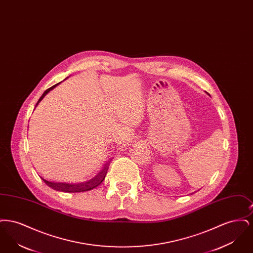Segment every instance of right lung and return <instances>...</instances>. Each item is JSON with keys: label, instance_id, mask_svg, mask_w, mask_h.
<instances>
[{"label": "right lung", "instance_id": "1", "mask_svg": "<svg viewBox=\"0 0 253 253\" xmlns=\"http://www.w3.org/2000/svg\"><path fill=\"white\" fill-rule=\"evenodd\" d=\"M57 84L53 85L52 87L48 88L47 90L44 91V93L42 94V96L40 97V99L37 102L36 106L38 103L43 98V96H45L48 93L50 90H52L54 87H56ZM111 160L108 161L103 169L98 172V174L95 176L94 178H92L91 180L86 181V182H82V183H68V182H51V181L46 180L43 177L41 176V178L44 181V183L49 186L50 188L56 190V191H60V192H65V193H80V192H86V191H90L94 188H96V186H98L102 181L104 180L105 175L107 173L108 170L109 165H110Z\"/></svg>", "mask_w": 253, "mask_h": 253}]
</instances>
